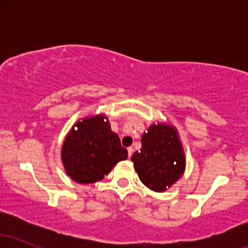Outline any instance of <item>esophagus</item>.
<instances>
[{"instance_id": "1", "label": "esophagus", "mask_w": 248, "mask_h": 248, "mask_svg": "<svg viewBox=\"0 0 248 248\" xmlns=\"http://www.w3.org/2000/svg\"><path fill=\"white\" fill-rule=\"evenodd\" d=\"M127 150H128V157L130 158V156H132V155H133V153H134V149H133L132 147H129V148H128Z\"/></svg>"}]
</instances>
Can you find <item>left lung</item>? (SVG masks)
<instances>
[{
    "label": "left lung",
    "instance_id": "1",
    "mask_svg": "<svg viewBox=\"0 0 248 248\" xmlns=\"http://www.w3.org/2000/svg\"><path fill=\"white\" fill-rule=\"evenodd\" d=\"M142 148L132 156L141 182L154 191H166L181 177L186 167L182 144L171 126L153 124L142 135Z\"/></svg>",
    "mask_w": 248,
    "mask_h": 248
}]
</instances>
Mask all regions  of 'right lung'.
Returning a JSON list of instances; mask_svg holds the SVG:
<instances>
[{"instance_id":"right-lung-1","label":"right lung","mask_w":248,"mask_h":248,"mask_svg":"<svg viewBox=\"0 0 248 248\" xmlns=\"http://www.w3.org/2000/svg\"><path fill=\"white\" fill-rule=\"evenodd\" d=\"M128 152L110 129L105 115L77 122L65 139L62 160L73 181L90 184L109 173L118 162L126 160Z\"/></svg>"}]
</instances>
